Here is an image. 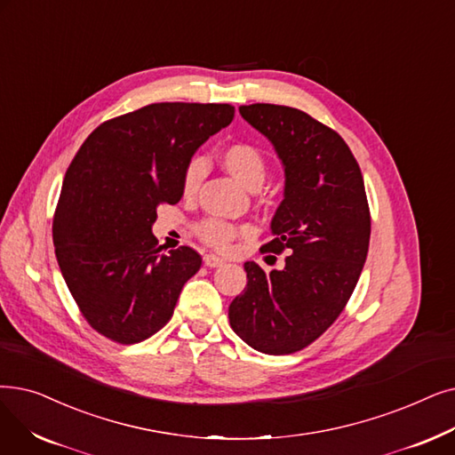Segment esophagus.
Here are the masks:
<instances>
[{"label":"esophagus","instance_id":"obj_1","mask_svg":"<svg viewBox=\"0 0 455 455\" xmlns=\"http://www.w3.org/2000/svg\"><path fill=\"white\" fill-rule=\"evenodd\" d=\"M203 260H204L206 267H221L225 264V260L220 259V256H215V254H204Z\"/></svg>","mask_w":455,"mask_h":455}]
</instances>
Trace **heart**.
Returning <instances> with one entry per match:
<instances>
[{"label":"heart","mask_w":455,"mask_h":455,"mask_svg":"<svg viewBox=\"0 0 455 455\" xmlns=\"http://www.w3.org/2000/svg\"><path fill=\"white\" fill-rule=\"evenodd\" d=\"M220 164L221 167L232 176L234 180H238L247 189H259L266 179V157L251 143H232L227 145L220 152ZM203 179V164L199 160H193L184 174V193L193 195L199 188ZM240 228L223 221V220H206L199 227H196V234L199 238L213 247L225 251L232 243V240L238 235Z\"/></svg>","instance_id":"1"}]
</instances>
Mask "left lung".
<instances>
[{
    "label": "left lung",
    "mask_w": 455,
    "mask_h": 455,
    "mask_svg": "<svg viewBox=\"0 0 455 455\" xmlns=\"http://www.w3.org/2000/svg\"><path fill=\"white\" fill-rule=\"evenodd\" d=\"M284 169V199L262 249L291 252L283 269L245 262L247 286L228 307L230 327L267 355L312 344L339 318L357 286L370 243V210L357 160L342 137L305 111L240 106Z\"/></svg>",
    "instance_id": "left-lung-1"
}]
</instances>
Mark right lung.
<instances>
[{
    "instance_id": "1",
    "label": "right lung",
    "mask_w": 455,
    "mask_h": 455,
    "mask_svg": "<svg viewBox=\"0 0 455 455\" xmlns=\"http://www.w3.org/2000/svg\"><path fill=\"white\" fill-rule=\"evenodd\" d=\"M232 118L228 104H150L100 124L77 150L53 245L72 298L104 337L135 344L171 320L203 259L191 247L162 252L152 225L157 208L182 199L196 148Z\"/></svg>"
}]
</instances>
